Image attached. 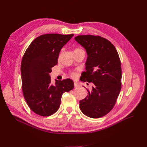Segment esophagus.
Returning <instances> with one entry per match:
<instances>
[{
	"mask_svg": "<svg viewBox=\"0 0 147 147\" xmlns=\"http://www.w3.org/2000/svg\"><path fill=\"white\" fill-rule=\"evenodd\" d=\"M74 87H76V88H77V87H79L78 83L76 82H74Z\"/></svg>",
	"mask_w": 147,
	"mask_h": 147,
	"instance_id": "34e87169",
	"label": "esophagus"
}]
</instances>
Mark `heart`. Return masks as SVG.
Listing matches in <instances>:
<instances>
[{"label": "heart", "instance_id": "b5f03b06", "mask_svg": "<svg viewBox=\"0 0 147 147\" xmlns=\"http://www.w3.org/2000/svg\"><path fill=\"white\" fill-rule=\"evenodd\" d=\"M70 75L71 76H74V73H73V72H71L70 73Z\"/></svg>", "mask_w": 147, "mask_h": 147}]
</instances>
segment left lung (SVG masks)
<instances>
[{
  "label": "left lung",
  "instance_id": "left-lung-1",
  "mask_svg": "<svg viewBox=\"0 0 147 147\" xmlns=\"http://www.w3.org/2000/svg\"><path fill=\"white\" fill-rule=\"evenodd\" d=\"M74 39L88 54L86 71L80 80L94 85L80 101V110L89 117H103L113 109L121 89L119 56L114 45L100 36L78 35Z\"/></svg>",
  "mask_w": 147,
  "mask_h": 147
}]
</instances>
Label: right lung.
<instances>
[{
	"label": "right lung",
	"mask_w": 147,
	"mask_h": 147,
	"mask_svg": "<svg viewBox=\"0 0 147 147\" xmlns=\"http://www.w3.org/2000/svg\"><path fill=\"white\" fill-rule=\"evenodd\" d=\"M57 33L39 36L24 52L21 64L22 90L30 109L35 114L46 117L59 108L62 95L74 88L70 79L56 80L51 84L49 74L57 64L61 49L73 36Z\"/></svg>",
	"instance_id": "obj_1"
}]
</instances>
